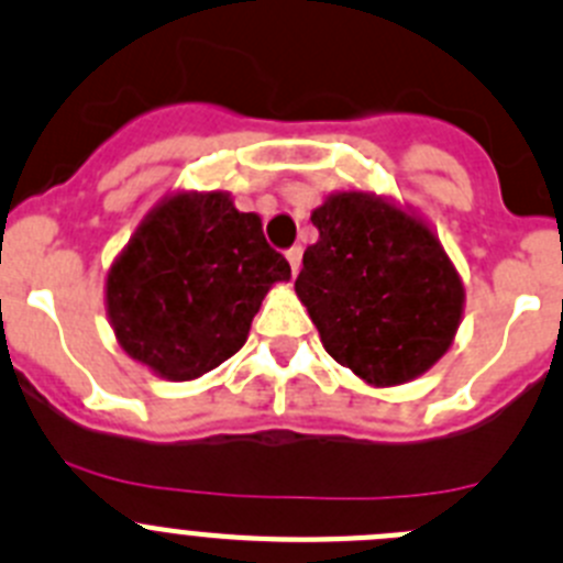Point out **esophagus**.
<instances>
[{"instance_id":"esophagus-1","label":"esophagus","mask_w":563,"mask_h":563,"mask_svg":"<svg viewBox=\"0 0 563 563\" xmlns=\"http://www.w3.org/2000/svg\"><path fill=\"white\" fill-rule=\"evenodd\" d=\"M286 261H288V266H291L294 275H297L299 266H302V250H299V246H291V250L286 252Z\"/></svg>"}]
</instances>
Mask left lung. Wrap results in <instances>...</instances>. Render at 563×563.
<instances>
[{
	"label": "left lung",
	"instance_id": "1",
	"mask_svg": "<svg viewBox=\"0 0 563 563\" xmlns=\"http://www.w3.org/2000/svg\"><path fill=\"white\" fill-rule=\"evenodd\" d=\"M319 241L294 291L333 361L375 388L433 369L464 319V280L419 213L372 191H335L311 213Z\"/></svg>",
	"mask_w": 563,
	"mask_h": 563
}]
</instances>
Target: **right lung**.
<instances>
[{"instance_id":"right-lung-1","label":"right lung","mask_w":563,"mask_h":563,"mask_svg":"<svg viewBox=\"0 0 563 563\" xmlns=\"http://www.w3.org/2000/svg\"><path fill=\"white\" fill-rule=\"evenodd\" d=\"M291 266L257 213L228 191L166 194L141 219L104 277L115 341L163 380H197L235 355L252 317Z\"/></svg>"}]
</instances>
